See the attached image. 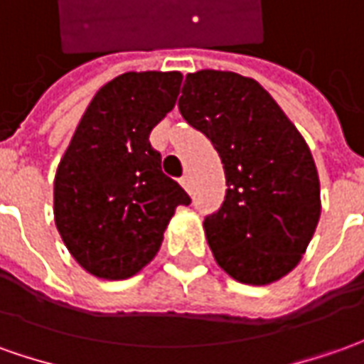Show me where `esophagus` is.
I'll return each mask as SVG.
<instances>
[{
    "mask_svg": "<svg viewBox=\"0 0 364 364\" xmlns=\"http://www.w3.org/2000/svg\"><path fill=\"white\" fill-rule=\"evenodd\" d=\"M181 185H183V189H185V191L191 193V177H189V175H183Z\"/></svg>",
    "mask_w": 364,
    "mask_h": 364,
    "instance_id": "1",
    "label": "esophagus"
}]
</instances>
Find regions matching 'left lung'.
<instances>
[{
	"mask_svg": "<svg viewBox=\"0 0 364 364\" xmlns=\"http://www.w3.org/2000/svg\"><path fill=\"white\" fill-rule=\"evenodd\" d=\"M179 111L221 157L227 193L205 217L217 265L239 283L291 273L321 217V185L303 135L255 79L201 69L183 83Z\"/></svg>",
	"mask_w": 364,
	"mask_h": 364,
	"instance_id": "left-lung-1",
	"label": "left lung"
}]
</instances>
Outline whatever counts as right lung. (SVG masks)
I'll use <instances>...</instances> for the list:
<instances>
[{
  "instance_id": "1",
  "label": "right lung",
  "mask_w": 364,
  "mask_h": 364,
  "mask_svg": "<svg viewBox=\"0 0 364 364\" xmlns=\"http://www.w3.org/2000/svg\"><path fill=\"white\" fill-rule=\"evenodd\" d=\"M179 71H129L91 99L53 183L55 227L87 273L119 281L161 247L179 205L191 199L161 171L151 129L175 107Z\"/></svg>"
}]
</instances>
